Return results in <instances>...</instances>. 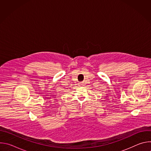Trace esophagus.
<instances>
[{"label": "esophagus", "mask_w": 151, "mask_h": 151, "mask_svg": "<svg viewBox=\"0 0 151 151\" xmlns=\"http://www.w3.org/2000/svg\"><path fill=\"white\" fill-rule=\"evenodd\" d=\"M84 83H83V82H80V85H82V86H84Z\"/></svg>", "instance_id": "34e87169"}]
</instances>
